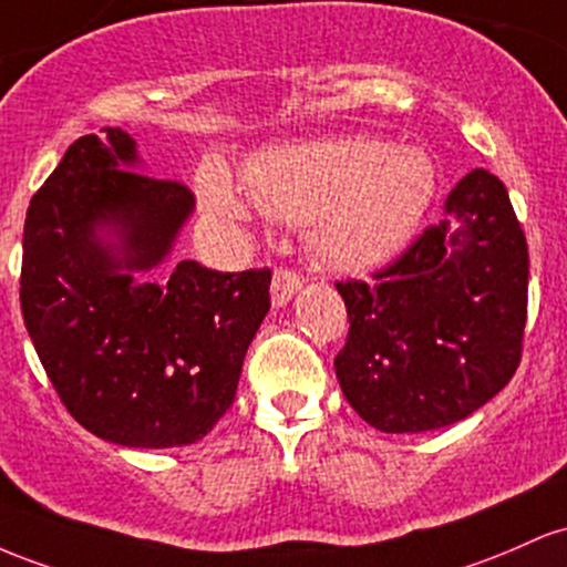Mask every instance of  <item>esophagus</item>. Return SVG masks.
Returning <instances> with one entry per match:
<instances>
[{
    "label": "esophagus",
    "instance_id": "esophagus-1",
    "mask_svg": "<svg viewBox=\"0 0 567 567\" xmlns=\"http://www.w3.org/2000/svg\"><path fill=\"white\" fill-rule=\"evenodd\" d=\"M300 286L302 278L297 276L295 270H278L276 276H272V305H276V308L289 305L291 297L300 291Z\"/></svg>",
    "mask_w": 567,
    "mask_h": 567
}]
</instances>
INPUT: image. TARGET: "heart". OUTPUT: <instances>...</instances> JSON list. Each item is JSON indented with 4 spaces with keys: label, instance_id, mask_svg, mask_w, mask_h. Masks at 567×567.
I'll return each mask as SVG.
<instances>
[{
    "label": "heart",
    "instance_id": "heart-1",
    "mask_svg": "<svg viewBox=\"0 0 567 567\" xmlns=\"http://www.w3.org/2000/svg\"><path fill=\"white\" fill-rule=\"evenodd\" d=\"M244 193L272 219L308 221L316 257L332 270L355 272L388 262L410 244L436 193V171L417 146L323 138L254 157ZM203 198L219 219H251V207L219 168H208Z\"/></svg>",
    "mask_w": 567,
    "mask_h": 567
}]
</instances>
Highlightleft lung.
Listing matches in <instances>:
<instances>
[{
    "mask_svg": "<svg viewBox=\"0 0 567 567\" xmlns=\"http://www.w3.org/2000/svg\"><path fill=\"white\" fill-rule=\"evenodd\" d=\"M348 342L342 393L385 434H421L472 415L512 380L527 318V244L504 182L474 168L444 216L372 284H337Z\"/></svg>",
    "mask_w": 567,
    "mask_h": 567,
    "instance_id": "8db88e82",
    "label": "left lung"
}]
</instances>
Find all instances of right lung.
I'll return each instance as SVG.
<instances>
[{"mask_svg": "<svg viewBox=\"0 0 567 567\" xmlns=\"http://www.w3.org/2000/svg\"><path fill=\"white\" fill-rule=\"evenodd\" d=\"M123 128L82 136L29 203L21 310L82 429L120 447L198 442L230 410L270 310V270L216 272L174 251L195 198L142 174Z\"/></svg>", "mask_w": 567, "mask_h": 567, "instance_id": "right-lung-1", "label": "right lung"}]
</instances>
